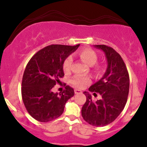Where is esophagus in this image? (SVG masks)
Wrapping results in <instances>:
<instances>
[{
	"label": "esophagus",
	"instance_id": "1",
	"mask_svg": "<svg viewBox=\"0 0 147 147\" xmlns=\"http://www.w3.org/2000/svg\"><path fill=\"white\" fill-rule=\"evenodd\" d=\"M75 94H82V92L81 91V90H78V89H76V90H75Z\"/></svg>",
	"mask_w": 147,
	"mask_h": 147
}]
</instances>
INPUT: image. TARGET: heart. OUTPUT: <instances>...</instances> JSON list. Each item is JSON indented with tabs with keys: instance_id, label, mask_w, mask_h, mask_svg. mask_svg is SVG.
<instances>
[{
	"instance_id": "obj_1",
	"label": "heart",
	"mask_w": 147,
	"mask_h": 147,
	"mask_svg": "<svg viewBox=\"0 0 147 147\" xmlns=\"http://www.w3.org/2000/svg\"><path fill=\"white\" fill-rule=\"evenodd\" d=\"M78 55H79L80 57L82 59L83 61L85 63H87L88 65H90V66H92V65L95 64L97 61V59H98L97 53L94 50L90 48L82 49V50L80 51ZM72 62V59L71 56H68L67 57L65 58L63 64V69L65 72H69ZM94 70H95L97 73H101L102 71V67L100 66V65H97L94 67ZM71 82L75 87H78V88H82V87H84L87 84H90L91 82V80L90 79V78L86 76H75L72 78Z\"/></svg>"
}]
</instances>
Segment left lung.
<instances>
[{
	"label": "left lung",
	"instance_id": "left-lung-1",
	"mask_svg": "<svg viewBox=\"0 0 147 147\" xmlns=\"http://www.w3.org/2000/svg\"><path fill=\"white\" fill-rule=\"evenodd\" d=\"M104 52L107 67L103 77L89 88V91L101 95L94 102L88 92H84L87 100L82 108L84 121L94 127H104L115 121L125 107L129 90V77L122 58L112 47L94 45Z\"/></svg>",
	"mask_w": 147,
	"mask_h": 147
}]
</instances>
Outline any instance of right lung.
<instances>
[{"instance_id":"obj_1","label":"right lung","mask_w":147,"mask_h":147,"mask_svg":"<svg viewBox=\"0 0 147 147\" xmlns=\"http://www.w3.org/2000/svg\"><path fill=\"white\" fill-rule=\"evenodd\" d=\"M51 45L35 53L28 62L22 80V98L28 112L34 119L47 122L57 119L63 113L67 101L75 94L67 85L63 92L52 90L64 76L63 62L79 47Z\"/></svg>"}]
</instances>
